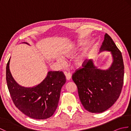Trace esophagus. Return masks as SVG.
Instances as JSON below:
<instances>
[{
    "label": "esophagus",
    "instance_id": "1",
    "mask_svg": "<svg viewBox=\"0 0 131 131\" xmlns=\"http://www.w3.org/2000/svg\"><path fill=\"white\" fill-rule=\"evenodd\" d=\"M64 74H65L66 76V78L67 80H70L71 78V74L70 73H67V72H64Z\"/></svg>",
    "mask_w": 131,
    "mask_h": 131
}]
</instances>
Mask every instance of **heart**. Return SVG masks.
Segmentation results:
<instances>
[{"instance_id":"1","label":"heart","mask_w":131,"mask_h":131,"mask_svg":"<svg viewBox=\"0 0 131 131\" xmlns=\"http://www.w3.org/2000/svg\"><path fill=\"white\" fill-rule=\"evenodd\" d=\"M79 45H80V43L77 44V45H75V44H73V45H72L70 48L63 52V54L64 55V56H65L66 57H72L73 56H74V55L75 54V53ZM87 56H88L87 53L84 52L80 55H79L78 57H77L74 61V64L75 66L78 68L82 67V66L83 65V64L85 63L86 60H87ZM60 62H62L63 60L60 58Z\"/></svg>"}]
</instances>
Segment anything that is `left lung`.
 <instances>
[{
	"instance_id": "obj_1",
	"label": "left lung",
	"mask_w": 131,
	"mask_h": 131,
	"mask_svg": "<svg viewBox=\"0 0 131 131\" xmlns=\"http://www.w3.org/2000/svg\"><path fill=\"white\" fill-rule=\"evenodd\" d=\"M110 51L113 61L107 70H101L90 60L73 74L83 107L89 112L101 113L119 98L124 80V63L122 53L109 35L105 34L100 51Z\"/></svg>"
}]
</instances>
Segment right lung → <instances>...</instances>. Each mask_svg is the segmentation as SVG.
<instances>
[{
    "instance_id": "1",
    "label": "right lung",
    "mask_w": 131,
    "mask_h": 131,
    "mask_svg": "<svg viewBox=\"0 0 131 131\" xmlns=\"http://www.w3.org/2000/svg\"><path fill=\"white\" fill-rule=\"evenodd\" d=\"M9 62L10 58L6 68V80L14 104L31 118L46 119L51 117L57 107L61 88L66 83L63 72L48 71L40 84L33 87H24L13 79L9 70Z\"/></svg>"
}]
</instances>
